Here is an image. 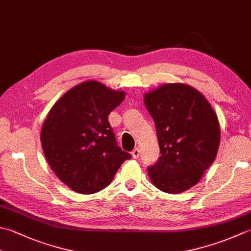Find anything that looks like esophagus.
<instances>
[{"label": "esophagus", "instance_id": "obj_1", "mask_svg": "<svg viewBox=\"0 0 251 251\" xmlns=\"http://www.w3.org/2000/svg\"><path fill=\"white\" fill-rule=\"evenodd\" d=\"M139 154H140V152H139L138 148L134 149V150H132V152H131V155H132V158H134V159H138L139 158Z\"/></svg>", "mask_w": 251, "mask_h": 251}]
</instances>
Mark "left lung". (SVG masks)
Instances as JSON below:
<instances>
[{"label":"left lung","mask_w":251,"mask_h":251,"mask_svg":"<svg viewBox=\"0 0 251 251\" xmlns=\"http://www.w3.org/2000/svg\"><path fill=\"white\" fill-rule=\"evenodd\" d=\"M144 98L161 153L148 168L149 177L164 193H183L215 160L221 138L218 116L208 100L185 83H165Z\"/></svg>","instance_id":"1"}]
</instances>
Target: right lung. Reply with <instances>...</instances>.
<instances>
[{
	"label": "right lung",
	"mask_w": 251,
	"mask_h": 251,
	"mask_svg": "<svg viewBox=\"0 0 251 251\" xmlns=\"http://www.w3.org/2000/svg\"><path fill=\"white\" fill-rule=\"evenodd\" d=\"M125 98L124 91L88 80L63 95L41 128V145L54 174L79 194L105 188L131 155L116 144L107 117Z\"/></svg>",
	"instance_id": "obj_1"
}]
</instances>
